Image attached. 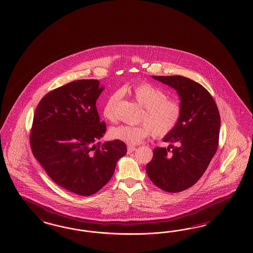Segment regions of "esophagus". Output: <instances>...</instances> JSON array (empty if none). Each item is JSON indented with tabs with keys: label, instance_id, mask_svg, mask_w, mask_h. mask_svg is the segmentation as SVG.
I'll list each match as a JSON object with an SVG mask.
<instances>
[{
	"label": "esophagus",
	"instance_id": "34e87169",
	"mask_svg": "<svg viewBox=\"0 0 253 253\" xmlns=\"http://www.w3.org/2000/svg\"><path fill=\"white\" fill-rule=\"evenodd\" d=\"M134 151H136V147L131 146V145L127 146V154H131Z\"/></svg>",
	"mask_w": 253,
	"mask_h": 253
}]
</instances>
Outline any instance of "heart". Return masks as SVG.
Returning a JSON list of instances; mask_svg holds the SVG:
<instances>
[{
    "label": "heart",
    "instance_id": "1",
    "mask_svg": "<svg viewBox=\"0 0 253 253\" xmlns=\"http://www.w3.org/2000/svg\"><path fill=\"white\" fill-rule=\"evenodd\" d=\"M126 91L144 107L141 116V121L144 123L137 126L120 125L112 127L110 136L113 139L135 145L151 134L157 138H163L179 125L182 114L181 103L177 98L168 97L162 88L150 83H139ZM118 97V93L112 94L103 105L102 114L108 121L115 120L114 105Z\"/></svg>",
    "mask_w": 253,
    "mask_h": 253
}]
</instances>
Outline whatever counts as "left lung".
Instances as JSON below:
<instances>
[{
    "label": "left lung",
    "mask_w": 253,
    "mask_h": 253,
    "mask_svg": "<svg viewBox=\"0 0 253 253\" xmlns=\"http://www.w3.org/2000/svg\"><path fill=\"white\" fill-rule=\"evenodd\" d=\"M153 78L177 90L182 114L176 128L163 139L177 146L155 148L153 159L147 164V174L157 187L179 193L202 177L216 154L220 114L211 95L200 84L180 75Z\"/></svg>",
    "instance_id": "1"
}]
</instances>
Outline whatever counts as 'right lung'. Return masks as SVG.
I'll list each match as a JSON object with an SVG mask.
<instances>
[{"instance_id": "right-lung-1", "label": "right lung", "mask_w": 253, "mask_h": 253, "mask_svg": "<svg viewBox=\"0 0 253 253\" xmlns=\"http://www.w3.org/2000/svg\"><path fill=\"white\" fill-rule=\"evenodd\" d=\"M104 86L77 80L52 90L37 105L30 135L34 157L57 184L76 195L96 194L114 175L126 145L98 142L106 131L96 101Z\"/></svg>"}]
</instances>
